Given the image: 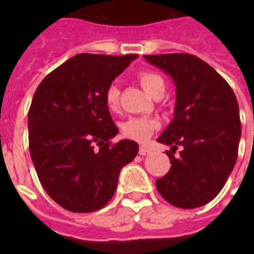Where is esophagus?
<instances>
[{"label":"esophagus","mask_w":254,"mask_h":254,"mask_svg":"<svg viewBox=\"0 0 254 254\" xmlns=\"http://www.w3.org/2000/svg\"><path fill=\"white\" fill-rule=\"evenodd\" d=\"M138 154L140 155H147L150 154V149L146 146H140V150H138Z\"/></svg>","instance_id":"1"}]
</instances>
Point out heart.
Returning a JSON list of instances; mask_svg holds the SVG:
<instances>
[{"instance_id":"1","label":"heart","mask_w":254,"mask_h":254,"mask_svg":"<svg viewBox=\"0 0 254 254\" xmlns=\"http://www.w3.org/2000/svg\"><path fill=\"white\" fill-rule=\"evenodd\" d=\"M138 81L143 90L149 95H154L159 89H164V80L160 75L150 71H145L138 75ZM105 104L112 112L118 109L120 104V89L116 85H111L105 91ZM158 121L150 117H129L128 120L121 123V131L125 137L143 142L152 134L158 127Z\"/></svg>"}]
</instances>
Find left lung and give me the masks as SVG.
I'll use <instances>...</instances> for the list:
<instances>
[{
    "mask_svg": "<svg viewBox=\"0 0 254 254\" xmlns=\"http://www.w3.org/2000/svg\"><path fill=\"white\" fill-rule=\"evenodd\" d=\"M143 57L173 78L177 94L174 118L156 140L170 146L172 167L155 182L156 188L176 207L206 205L223 190L237 161L242 126L234 91L193 55Z\"/></svg>",
    "mask_w": 254,
    "mask_h": 254,
    "instance_id": "obj_1",
    "label": "left lung"
}]
</instances>
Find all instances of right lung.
I'll return each instance as SVG.
<instances>
[{
  "label": "right lung",
  "instance_id": "obj_1",
  "mask_svg": "<svg viewBox=\"0 0 254 254\" xmlns=\"http://www.w3.org/2000/svg\"><path fill=\"white\" fill-rule=\"evenodd\" d=\"M137 55L73 56L44 77L28 114L29 150L44 190L71 212L104 207L138 152L118 133L105 91ZM98 147L96 148V146Z\"/></svg>",
  "mask_w": 254,
  "mask_h": 254
}]
</instances>
